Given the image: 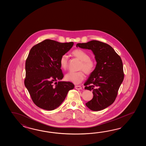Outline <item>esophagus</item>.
<instances>
[{
    "instance_id": "34e87169",
    "label": "esophagus",
    "mask_w": 146,
    "mask_h": 146,
    "mask_svg": "<svg viewBox=\"0 0 146 146\" xmlns=\"http://www.w3.org/2000/svg\"><path fill=\"white\" fill-rule=\"evenodd\" d=\"M74 88L77 90H81V89H82V87L80 86H75Z\"/></svg>"
}]
</instances>
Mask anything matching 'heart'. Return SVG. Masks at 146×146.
I'll use <instances>...</instances> for the list:
<instances>
[{"mask_svg":"<svg viewBox=\"0 0 146 146\" xmlns=\"http://www.w3.org/2000/svg\"><path fill=\"white\" fill-rule=\"evenodd\" d=\"M72 55L80 60L79 69H82L87 74H91L96 68V62L90 58V55L86 51L81 49H76L72 51ZM68 57L66 54L61 56L59 63L61 68L66 70L68 67ZM85 74L82 70L79 72H70L65 75L66 79L74 84H80L84 80Z\"/></svg>","mask_w":146,"mask_h":146,"instance_id":"1","label":"heart"}]
</instances>
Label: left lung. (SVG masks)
Returning <instances> with one entry per match:
<instances>
[{"label": "left lung", "instance_id": "obj_1", "mask_svg": "<svg viewBox=\"0 0 146 146\" xmlns=\"http://www.w3.org/2000/svg\"><path fill=\"white\" fill-rule=\"evenodd\" d=\"M77 47L91 50L96 60V67L84 86L92 91L93 99L86 103L93 111L105 109L114 102L120 86L124 80L121 58L108 44L92 40L78 43Z\"/></svg>", "mask_w": 146, "mask_h": 146}]
</instances>
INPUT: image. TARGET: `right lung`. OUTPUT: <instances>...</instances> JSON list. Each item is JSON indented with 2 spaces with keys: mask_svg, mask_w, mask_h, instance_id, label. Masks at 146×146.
Returning a JSON list of instances; mask_svg holds the SVG:
<instances>
[{
  "mask_svg": "<svg viewBox=\"0 0 146 146\" xmlns=\"http://www.w3.org/2000/svg\"><path fill=\"white\" fill-rule=\"evenodd\" d=\"M73 45L72 42L62 43L45 40L30 50L25 62V85L33 102L41 109H56L65 99L69 91L74 88L72 82L60 81L64 74L59 63L61 56Z\"/></svg>",
  "mask_w": 146,
  "mask_h": 146,
  "instance_id": "1",
  "label": "right lung"
}]
</instances>
